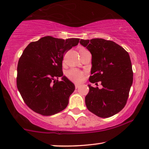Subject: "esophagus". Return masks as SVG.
<instances>
[{
	"mask_svg": "<svg viewBox=\"0 0 149 149\" xmlns=\"http://www.w3.org/2000/svg\"><path fill=\"white\" fill-rule=\"evenodd\" d=\"M79 86H80V85H79V84H75V89H77V88H78L79 87Z\"/></svg>",
	"mask_w": 149,
	"mask_h": 149,
	"instance_id": "esophagus-1",
	"label": "esophagus"
}]
</instances>
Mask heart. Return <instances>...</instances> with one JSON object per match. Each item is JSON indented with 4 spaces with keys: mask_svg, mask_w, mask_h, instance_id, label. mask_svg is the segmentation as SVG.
<instances>
[{
    "mask_svg": "<svg viewBox=\"0 0 149 149\" xmlns=\"http://www.w3.org/2000/svg\"><path fill=\"white\" fill-rule=\"evenodd\" d=\"M85 51H88L84 47H80L79 49V53L85 52ZM66 76L68 78L74 83H80L84 78V73L81 71L77 70V69H71V70H68L66 72Z\"/></svg>",
    "mask_w": 149,
    "mask_h": 149,
    "instance_id": "b5f03b06",
    "label": "heart"
}]
</instances>
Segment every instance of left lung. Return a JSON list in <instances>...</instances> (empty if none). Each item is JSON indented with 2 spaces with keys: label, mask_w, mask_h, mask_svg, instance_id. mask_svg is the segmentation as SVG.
<instances>
[{
  "label": "left lung",
  "mask_w": 149,
  "mask_h": 149,
  "mask_svg": "<svg viewBox=\"0 0 149 149\" xmlns=\"http://www.w3.org/2000/svg\"><path fill=\"white\" fill-rule=\"evenodd\" d=\"M81 45L92 54V67L89 81H101L102 88L88 85L85 97L89 111L100 118L114 116L123 109L133 81L128 53L114 41L104 39H81Z\"/></svg>",
  "instance_id": "1"
}]
</instances>
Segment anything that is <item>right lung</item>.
Segmentation results:
<instances>
[{
    "instance_id": "add662e5",
    "label": "right lung",
    "mask_w": 149,
    "mask_h": 149,
    "mask_svg": "<svg viewBox=\"0 0 149 149\" xmlns=\"http://www.w3.org/2000/svg\"><path fill=\"white\" fill-rule=\"evenodd\" d=\"M79 39L66 40L51 36L30 43L20 57L17 86L29 108L43 116H52L67 107L74 84L63 76V55Z\"/></svg>"
}]
</instances>
